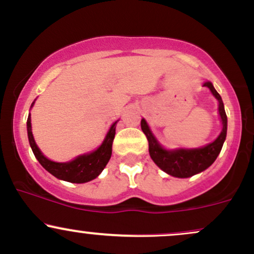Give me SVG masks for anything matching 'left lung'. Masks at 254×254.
<instances>
[{
	"mask_svg": "<svg viewBox=\"0 0 254 254\" xmlns=\"http://www.w3.org/2000/svg\"><path fill=\"white\" fill-rule=\"evenodd\" d=\"M204 87L210 89L211 94L218 101V115L222 124V131L217 138L211 143L199 148H177V149H166L160 144L157 138L150 130L147 121L142 118L141 127L147 136L149 143V155L156 166L162 171L176 178H190L194 174L200 173L210 167L220 154L224 139L227 136V116L221 95L216 92L210 81H205Z\"/></svg>",
	"mask_w": 254,
	"mask_h": 254,
	"instance_id": "left-lung-1",
	"label": "left lung"
}]
</instances>
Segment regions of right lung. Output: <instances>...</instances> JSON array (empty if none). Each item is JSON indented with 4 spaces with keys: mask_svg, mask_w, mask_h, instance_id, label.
I'll list each match as a JSON object with an SVG mask.
<instances>
[{
    "mask_svg": "<svg viewBox=\"0 0 254 254\" xmlns=\"http://www.w3.org/2000/svg\"><path fill=\"white\" fill-rule=\"evenodd\" d=\"M34 101L31 105V109L33 107ZM115 122L111 125L110 130L107 131L105 136L103 143H101L95 150L89 151V153L82 154L72 159L68 162H56L48 159L42 150L38 148V145L34 141L33 133H32V125H31V113L27 118V135L28 142L32 148L36 159L39 161V164L45 168L49 173L56 177L57 179L64 180V182L75 183V184H83L90 180L95 179L104 168L106 167L107 162L110 161L111 155H112V143L116 135V124Z\"/></svg>",
    "mask_w": 254,
    "mask_h": 254,
    "instance_id": "add662e5",
    "label": "right lung"
}]
</instances>
